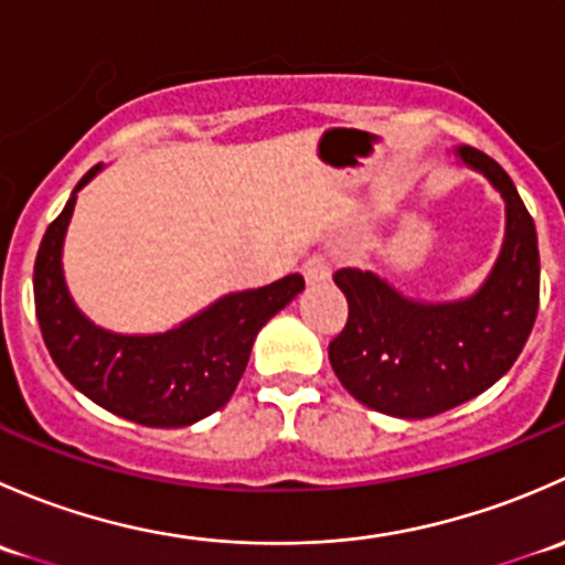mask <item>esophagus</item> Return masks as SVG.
I'll return each instance as SVG.
<instances>
[{
    "label": "esophagus",
    "mask_w": 565,
    "mask_h": 565,
    "mask_svg": "<svg viewBox=\"0 0 565 565\" xmlns=\"http://www.w3.org/2000/svg\"><path fill=\"white\" fill-rule=\"evenodd\" d=\"M300 273H303V278L309 284H322L330 278V265L322 254H311V256H306Z\"/></svg>",
    "instance_id": "1"
}]
</instances>
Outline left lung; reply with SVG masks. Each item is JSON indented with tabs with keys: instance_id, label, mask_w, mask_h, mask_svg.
<instances>
[{
	"instance_id": "left-lung-1",
	"label": "left lung",
	"mask_w": 565,
	"mask_h": 565,
	"mask_svg": "<svg viewBox=\"0 0 565 565\" xmlns=\"http://www.w3.org/2000/svg\"><path fill=\"white\" fill-rule=\"evenodd\" d=\"M457 156L505 199L503 250L476 295L420 303L374 273H333L350 317L330 341V366L358 402L396 418H431L492 388L539 315V237L525 202L498 161L476 147H459Z\"/></svg>"
}]
</instances>
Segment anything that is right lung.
<instances>
[{
    "instance_id": "1",
    "label": "right lung",
    "mask_w": 565,
    "mask_h": 565,
    "mask_svg": "<svg viewBox=\"0 0 565 565\" xmlns=\"http://www.w3.org/2000/svg\"><path fill=\"white\" fill-rule=\"evenodd\" d=\"M100 172L78 180L65 210L45 230L35 259V315L45 347L67 383L98 407L156 429H177L224 407L241 383L256 333L303 292V276L215 300L167 333L122 335L89 322L62 276V243L76 193Z\"/></svg>"
}]
</instances>
